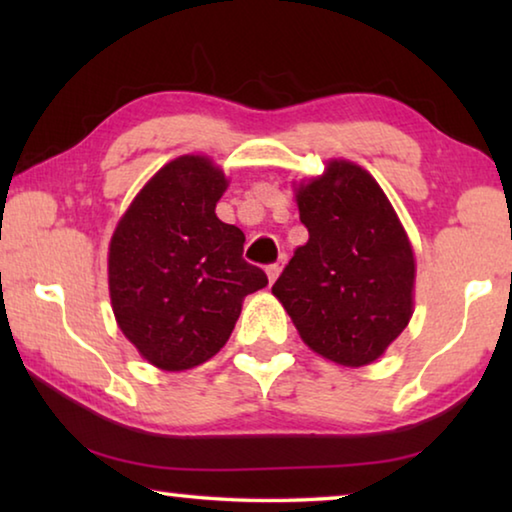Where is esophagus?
<instances>
[{
    "instance_id": "34e87169",
    "label": "esophagus",
    "mask_w": 512,
    "mask_h": 512,
    "mask_svg": "<svg viewBox=\"0 0 512 512\" xmlns=\"http://www.w3.org/2000/svg\"><path fill=\"white\" fill-rule=\"evenodd\" d=\"M280 271H282V264H280V262L268 264V266H266V275H268V280L275 282V280H277V275H280Z\"/></svg>"
}]
</instances>
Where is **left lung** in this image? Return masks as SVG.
<instances>
[{
  "label": "left lung",
  "instance_id": "8db88e82",
  "mask_svg": "<svg viewBox=\"0 0 512 512\" xmlns=\"http://www.w3.org/2000/svg\"><path fill=\"white\" fill-rule=\"evenodd\" d=\"M309 232L273 284L311 350L341 366L381 357L413 314V250L386 194L352 162L298 189Z\"/></svg>",
  "mask_w": 512,
  "mask_h": 512
}]
</instances>
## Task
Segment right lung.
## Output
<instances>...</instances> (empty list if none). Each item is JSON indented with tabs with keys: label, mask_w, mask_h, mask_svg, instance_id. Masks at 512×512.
Here are the masks:
<instances>
[{
	"label": "right lung",
	"mask_w": 512,
	"mask_h": 512,
	"mask_svg": "<svg viewBox=\"0 0 512 512\" xmlns=\"http://www.w3.org/2000/svg\"><path fill=\"white\" fill-rule=\"evenodd\" d=\"M223 173L183 155L149 180L110 241L115 318L146 361L187 370L230 339L241 302L268 277L244 259V232L219 221Z\"/></svg>",
	"instance_id": "1"
}]
</instances>
